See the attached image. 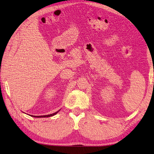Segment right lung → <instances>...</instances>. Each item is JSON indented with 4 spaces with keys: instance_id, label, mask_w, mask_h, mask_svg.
<instances>
[{
    "instance_id": "obj_1",
    "label": "right lung",
    "mask_w": 154,
    "mask_h": 154,
    "mask_svg": "<svg viewBox=\"0 0 154 154\" xmlns=\"http://www.w3.org/2000/svg\"><path fill=\"white\" fill-rule=\"evenodd\" d=\"M57 112H58V111H57V112H55V113L51 114H48V115H44V116H34V117H36V118H42V117H50V116H52L55 115V114H56Z\"/></svg>"
}]
</instances>
